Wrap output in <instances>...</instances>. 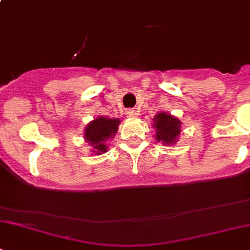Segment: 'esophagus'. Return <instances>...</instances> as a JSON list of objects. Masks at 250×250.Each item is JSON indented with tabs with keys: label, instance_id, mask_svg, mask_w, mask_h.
I'll return each instance as SVG.
<instances>
[{
	"label": "esophagus",
	"instance_id": "34e87169",
	"mask_svg": "<svg viewBox=\"0 0 250 250\" xmlns=\"http://www.w3.org/2000/svg\"><path fill=\"white\" fill-rule=\"evenodd\" d=\"M125 114H126V117H127V118H136V117H137L138 113H137V110L133 109V108H131V109L126 110Z\"/></svg>",
	"mask_w": 250,
	"mask_h": 250
}]
</instances>
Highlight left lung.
I'll use <instances>...</instances> for the list:
<instances>
[{"mask_svg":"<svg viewBox=\"0 0 250 250\" xmlns=\"http://www.w3.org/2000/svg\"><path fill=\"white\" fill-rule=\"evenodd\" d=\"M181 124L179 119L168 113H159L154 117V127H155V140L164 144L176 143L181 135Z\"/></svg>","mask_w":250,"mask_h":250,"instance_id":"1","label":"left lung"}]
</instances>
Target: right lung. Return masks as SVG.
<instances>
[{"instance_id": "obj_1", "label": "right lung", "mask_w": 250, "mask_h": 250, "mask_svg": "<svg viewBox=\"0 0 250 250\" xmlns=\"http://www.w3.org/2000/svg\"><path fill=\"white\" fill-rule=\"evenodd\" d=\"M119 119H108L100 117L90 122L84 130V138L94 148V153L100 155L107 151L106 142L117 133Z\"/></svg>"}]
</instances>
